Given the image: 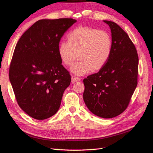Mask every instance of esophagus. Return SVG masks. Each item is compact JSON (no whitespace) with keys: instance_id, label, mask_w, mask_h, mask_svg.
<instances>
[{"instance_id":"34e87169","label":"esophagus","mask_w":153,"mask_h":153,"mask_svg":"<svg viewBox=\"0 0 153 153\" xmlns=\"http://www.w3.org/2000/svg\"><path fill=\"white\" fill-rule=\"evenodd\" d=\"M78 81H80L79 78H78L75 76H71V82L72 83H75V82H76Z\"/></svg>"}]
</instances>
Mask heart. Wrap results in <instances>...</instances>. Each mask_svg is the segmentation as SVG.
<instances>
[{
	"label": "heart",
	"mask_w": 153,
	"mask_h": 153,
	"mask_svg": "<svg viewBox=\"0 0 153 153\" xmlns=\"http://www.w3.org/2000/svg\"><path fill=\"white\" fill-rule=\"evenodd\" d=\"M68 41L59 45L58 52L62 62L72 66L78 56L80 59L71 71L82 75L92 69L98 71L110 59L112 51V39L108 32L90 27H79L67 36Z\"/></svg>",
	"instance_id": "obj_1"
}]
</instances>
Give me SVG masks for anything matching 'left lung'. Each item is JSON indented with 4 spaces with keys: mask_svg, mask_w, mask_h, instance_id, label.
Listing matches in <instances>:
<instances>
[{
    "mask_svg": "<svg viewBox=\"0 0 153 153\" xmlns=\"http://www.w3.org/2000/svg\"><path fill=\"white\" fill-rule=\"evenodd\" d=\"M112 32V51L105 65L84 79V102L92 113L112 118L123 113L138 84V57L128 35L115 22L104 20Z\"/></svg>",
    "mask_w": 153,
    "mask_h": 153,
    "instance_id": "1",
    "label": "left lung"
}]
</instances>
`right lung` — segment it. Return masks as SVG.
<instances>
[{
	"mask_svg": "<svg viewBox=\"0 0 153 153\" xmlns=\"http://www.w3.org/2000/svg\"><path fill=\"white\" fill-rule=\"evenodd\" d=\"M76 22L71 18L38 20L16 45L10 80L18 105L35 119L56 113L70 84L71 75L62 65L58 48L64 32Z\"/></svg>",
	"mask_w": 153,
	"mask_h": 153,
	"instance_id": "obj_1",
	"label": "right lung"
}]
</instances>
